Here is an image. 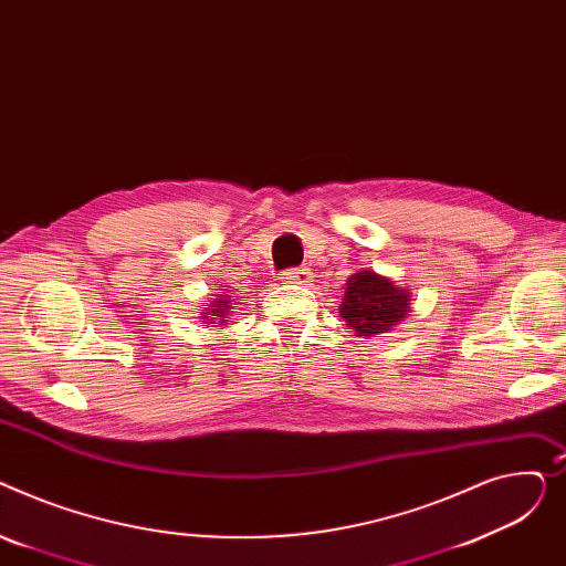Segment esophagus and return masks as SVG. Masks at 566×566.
<instances>
[{"label": "esophagus", "instance_id": "34e87169", "mask_svg": "<svg viewBox=\"0 0 566 566\" xmlns=\"http://www.w3.org/2000/svg\"><path fill=\"white\" fill-rule=\"evenodd\" d=\"M281 279L285 283H294V285H308L313 281V274L311 270H304V268H294V270H287L281 274Z\"/></svg>", "mask_w": 566, "mask_h": 566}]
</instances>
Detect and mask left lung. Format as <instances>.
<instances>
[{
    "label": "left lung",
    "mask_w": 566,
    "mask_h": 566,
    "mask_svg": "<svg viewBox=\"0 0 566 566\" xmlns=\"http://www.w3.org/2000/svg\"><path fill=\"white\" fill-rule=\"evenodd\" d=\"M411 296L375 272H358L347 281L340 317L358 336H377L400 324L409 313Z\"/></svg>",
    "instance_id": "8db88e82"
}]
</instances>
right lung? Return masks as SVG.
I'll return each instance as SVG.
<instances>
[{
    "mask_svg": "<svg viewBox=\"0 0 566 566\" xmlns=\"http://www.w3.org/2000/svg\"><path fill=\"white\" fill-rule=\"evenodd\" d=\"M228 308H230V306H228V298H226V294H221L219 302H214V304H212V308H210L212 313H206L203 317L212 315V317H210V324H214L217 319H221V322H223V315L228 313Z\"/></svg>",
    "mask_w": 566,
    "mask_h": 566,
    "instance_id": "obj_1",
    "label": "right lung"
}]
</instances>
